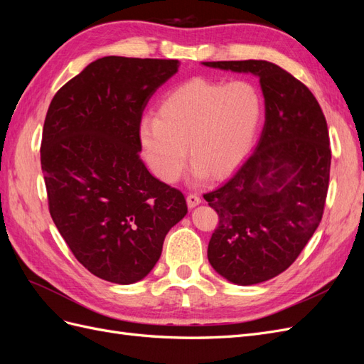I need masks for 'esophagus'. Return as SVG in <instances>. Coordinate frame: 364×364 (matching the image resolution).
<instances>
[{
  "mask_svg": "<svg viewBox=\"0 0 364 364\" xmlns=\"http://www.w3.org/2000/svg\"><path fill=\"white\" fill-rule=\"evenodd\" d=\"M200 202H202V199H200L199 194L191 193V194L186 196V205H188V208H194V206L199 205Z\"/></svg>",
  "mask_w": 364,
  "mask_h": 364,
  "instance_id": "1",
  "label": "esophagus"
}]
</instances>
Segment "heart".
<instances>
[{
	"label": "heart",
	"mask_w": 364,
	"mask_h": 364,
	"mask_svg": "<svg viewBox=\"0 0 364 364\" xmlns=\"http://www.w3.org/2000/svg\"><path fill=\"white\" fill-rule=\"evenodd\" d=\"M261 97L246 80L222 83L196 77L165 95L156 118L139 124V142L153 174L178 181L190 156L197 179L223 178L243 161L257 134Z\"/></svg>",
	"instance_id": "1"
}]
</instances>
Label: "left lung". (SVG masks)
<instances>
[{
  "instance_id": "obj_1",
  "label": "left lung",
  "mask_w": 364,
  "mask_h": 364,
  "mask_svg": "<svg viewBox=\"0 0 364 364\" xmlns=\"http://www.w3.org/2000/svg\"><path fill=\"white\" fill-rule=\"evenodd\" d=\"M203 65L259 77L266 123L258 144L232 178L203 194L218 214L211 266L234 284H259L287 270L321 223L331 167L326 119L313 92L278 65Z\"/></svg>"
}]
</instances>
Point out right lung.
Here are the masks:
<instances>
[{
	"label": "right lung",
	"mask_w": 364,
	"mask_h": 364,
	"mask_svg": "<svg viewBox=\"0 0 364 364\" xmlns=\"http://www.w3.org/2000/svg\"><path fill=\"white\" fill-rule=\"evenodd\" d=\"M179 60L106 56L53 97L41 165L54 225L73 255L115 284L146 278L188 213L183 194L139 158L142 112Z\"/></svg>",
	"instance_id": "add662e5"
}]
</instances>
